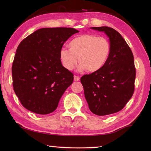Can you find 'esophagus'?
Wrapping results in <instances>:
<instances>
[{"label": "esophagus", "mask_w": 151, "mask_h": 151, "mask_svg": "<svg viewBox=\"0 0 151 151\" xmlns=\"http://www.w3.org/2000/svg\"><path fill=\"white\" fill-rule=\"evenodd\" d=\"M80 80V77H79V76H74V81H79Z\"/></svg>", "instance_id": "esophagus-1"}]
</instances>
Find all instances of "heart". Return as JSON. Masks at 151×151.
<instances>
[{
  "instance_id": "b5f03b06",
  "label": "heart",
  "mask_w": 151,
  "mask_h": 151,
  "mask_svg": "<svg viewBox=\"0 0 151 151\" xmlns=\"http://www.w3.org/2000/svg\"><path fill=\"white\" fill-rule=\"evenodd\" d=\"M68 48L60 50L59 57L66 69L72 70L78 63V70L89 73L100 70L105 65L111 55V46L109 40L103 37L91 34L79 35L68 44Z\"/></svg>"
}]
</instances>
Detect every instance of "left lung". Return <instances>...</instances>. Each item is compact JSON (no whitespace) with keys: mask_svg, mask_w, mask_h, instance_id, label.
<instances>
[{"mask_svg":"<svg viewBox=\"0 0 151 151\" xmlns=\"http://www.w3.org/2000/svg\"><path fill=\"white\" fill-rule=\"evenodd\" d=\"M109 38L111 55L100 70L82 76L89 109L99 116L121 111L134 93L136 68L131 48L116 30L108 27H92Z\"/></svg>","mask_w":151,"mask_h":151,"instance_id":"8db88e82","label":"left lung"}]
</instances>
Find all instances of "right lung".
Segmentation results:
<instances>
[{"mask_svg":"<svg viewBox=\"0 0 151 151\" xmlns=\"http://www.w3.org/2000/svg\"><path fill=\"white\" fill-rule=\"evenodd\" d=\"M79 31L73 28H43L22 40L12 63L14 91L20 103L39 114L55 111L73 74L59 57L63 44Z\"/></svg>","mask_w":151,"mask_h":151,"instance_id":"add662e5","label":"right lung"}]
</instances>
